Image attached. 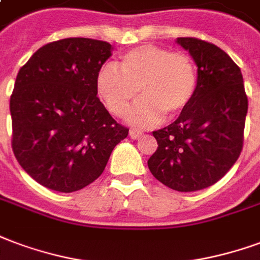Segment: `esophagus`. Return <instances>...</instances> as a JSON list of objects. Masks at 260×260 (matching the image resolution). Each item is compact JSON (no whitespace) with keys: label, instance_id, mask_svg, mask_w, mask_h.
<instances>
[{"label":"esophagus","instance_id":"obj_1","mask_svg":"<svg viewBox=\"0 0 260 260\" xmlns=\"http://www.w3.org/2000/svg\"><path fill=\"white\" fill-rule=\"evenodd\" d=\"M143 135V132L140 129H136V128H132V129L129 131V136L132 138V139H139L140 136Z\"/></svg>","mask_w":260,"mask_h":260}]
</instances>
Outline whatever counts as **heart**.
Returning <instances> with one entry per match:
<instances>
[{"instance_id": "1", "label": "heart", "mask_w": 260, "mask_h": 260, "mask_svg": "<svg viewBox=\"0 0 260 260\" xmlns=\"http://www.w3.org/2000/svg\"><path fill=\"white\" fill-rule=\"evenodd\" d=\"M199 77L191 57L157 45H140L125 52L120 69L106 63L96 74V91L111 114L122 117L138 96L143 99L131 113V121L150 126L176 118L193 103Z\"/></svg>"}]
</instances>
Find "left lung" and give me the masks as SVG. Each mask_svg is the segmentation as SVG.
I'll return each mask as SVG.
<instances>
[{"label": "left lung", "mask_w": 260, "mask_h": 260, "mask_svg": "<svg viewBox=\"0 0 260 260\" xmlns=\"http://www.w3.org/2000/svg\"><path fill=\"white\" fill-rule=\"evenodd\" d=\"M199 67V88L183 114L154 131L157 150L147 161L157 180L178 191L216 183L241 154L248 98L240 67L211 42L178 38Z\"/></svg>", "instance_id": "1"}]
</instances>
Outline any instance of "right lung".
<instances>
[{
  "label": "right lung",
  "instance_id": "right-lung-1",
  "mask_svg": "<svg viewBox=\"0 0 260 260\" xmlns=\"http://www.w3.org/2000/svg\"><path fill=\"white\" fill-rule=\"evenodd\" d=\"M110 56L109 42L63 38L17 73L9 103L13 154L48 189L71 193L91 184L128 136L96 96V74Z\"/></svg>",
  "mask_w": 260,
  "mask_h": 260
}]
</instances>
